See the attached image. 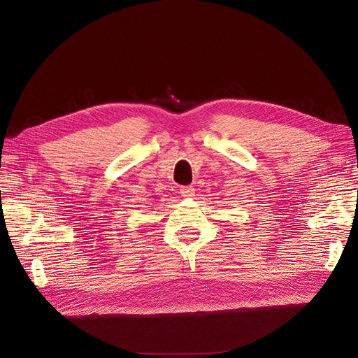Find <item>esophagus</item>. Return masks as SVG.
<instances>
[{
	"instance_id": "esophagus-1",
	"label": "esophagus",
	"mask_w": 358,
	"mask_h": 358,
	"mask_svg": "<svg viewBox=\"0 0 358 358\" xmlns=\"http://www.w3.org/2000/svg\"><path fill=\"white\" fill-rule=\"evenodd\" d=\"M180 193H181V196H184V197H193V196H194V189H193V187L185 185V187H181Z\"/></svg>"
}]
</instances>
